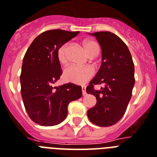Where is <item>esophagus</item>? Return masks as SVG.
Here are the masks:
<instances>
[{"instance_id":"34e87169","label":"esophagus","mask_w":157,"mask_h":157,"mask_svg":"<svg viewBox=\"0 0 157 157\" xmlns=\"http://www.w3.org/2000/svg\"><path fill=\"white\" fill-rule=\"evenodd\" d=\"M82 94L83 96L86 95V88H85V86H82Z\"/></svg>"}]
</instances>
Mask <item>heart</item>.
<instances>
[{"label": "heart", "mask_w": 157, "mask_h": 157, "mask_svg": "<svg viewBox=\"0 0 157 157\" xmlns=\"http://www.w3.org/2000/svg\"><path fill=\"white\" fill-rule=\"evenodd\" d=\"M83 45L89 56H96L99 53L100 48L94 40H85L83 41ZM67 49L68 44H64L60 45L56 51L57 60L61 64L67 63ZM93 70L89 67H81L72 64L65 68L63 72V77L68 82L76 85H85L93 77Z\"/></svg>", "instance_id": "1"}]
</instances>
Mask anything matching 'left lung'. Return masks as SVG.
<instances>
[{
  "label": "left lung",
  "instance_id": "left-lung-1",
  "mask_svg": "<svg viewBox=\"0 0 157 157\" xmlns=\"http://www.w3.org/2000/svg\"><path fill=\"white\" fill-rule=\"evenodd\" d=\"M97 37L102 51L101 68L86 88L94 95L97 104L88 110L89 121L96 125L109 127L123 117L132 97L135 84L134 64L128 48L116 34L110 32L91 33ZM95 84H102L101 90Z\"/></svg>",
  "mask_w": 157,
  "mask_h": 157
}]
</instances>
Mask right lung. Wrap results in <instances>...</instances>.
Instances as JSON below:
<instances>
[{
	"mask_svg": "<svg viewBox=\"0 0 157 157\" xmlns=\"http://www.w3.org/2000/svg\"><path fill=\"white\" fill-rule=\"evenodd\" d=\"M79 33L61 29L45 31L29 47L22 63L21 93L28 115L41 126L62 122L68 114V105L82 96L81 87L72 83L53 87L62 69L56 51L60 45Z\"/></svg>",
	"mask_w": 157,
	"mask_h": 157,
	"instance_id": "add662e5",
	"label": "right lung"
}]
</instances>
